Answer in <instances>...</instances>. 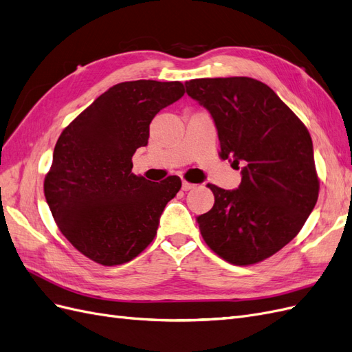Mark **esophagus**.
I'll return each mask as SVG.
<instances>
[{
    "label": "esophagus",
    "instance_id": "1",
    "mask_svg": "<svg viewBox=\"0 0 352 352\" xmlns=\"http://www.w3.org/2000/svg\"><path fill=\"white\" fill-rule=\"evenodd\" d=\"M195 186H197V185L188 182V180H184V182H182V189H184V190H190V189H194Z\"/></svg>",
    "mask_w": 352,
    "mask_h": 352
}]
</instances>
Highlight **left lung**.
<instances>
[{
    "label": "left lung",
    "mask_w": 352,
    "mask_h": 352,
    "mask_svg": "<svg viewBox=\"0 0 352 352\" xmlns=\"http://www.w3.org/2000/svg\"><path fill=\"white\" fill-rule=\"evenodd\" d=\"M185 87L214 119L220 157L243 163L238 189L207 185L214 206L197 219L201 235L230 264L260 263L298 235L316 206L320 180L311 136L257 79H192Z\"/></svg>",
    "instance_id": "obj_1"
}]
</instances>
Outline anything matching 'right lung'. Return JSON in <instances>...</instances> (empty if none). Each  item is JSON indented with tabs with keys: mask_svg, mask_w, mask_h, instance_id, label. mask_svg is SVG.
<instances>
[{
	"mask_svg": "<svg viewBox=\"0 0 352 352\" xmlns=\"http://www.w3.org/2000/svg\"><path fill=\"white\" fill-rule=\"evenodd\" d=\"M184 94L182 82L117 83L61 132L44 194L60 232L85 257L124 264L155 238L182 180L151 184L132 173V155L148 144L154 116Z\"/></svg>",
	"mask_w": 352,
	"mask_h": 352,
	"instance_id": "obj_1",
	"label": "right lung"
}]
</instances>
